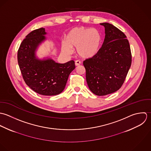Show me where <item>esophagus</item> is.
<instances>
[{
	"label": "esophagus",
	"mask_w": 151,
	"mask_h": 151,
	"mask_svg": "<svg viewBox=\"0 0 151 151\" xmlns=\"http://www.w3.org/2000/svg\"><path fill=\"white\" fill-rule=\"evenodd\" d=\"M81 65V61L79 60H76L75 61V65L76 66H79Z\"/></svg>",
	"instance_id": "1"
}]
</instances>
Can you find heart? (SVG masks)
Masks as SVG:
<instances>
[{
	"label": "heart",
	"mask_w": 151,
	"mask_h": 151,
	"mask_svg": "<svg viewBox=\"0 0 151 151\" xmlns=\"http://www.w3.org/2000/svg\"><path fill=\"white\" fill-rule=\"evenodd\" d=\"M65 40L66 43L62 45L63 51L70 54L72 48H76V52L81 57L89 58L98 52L101 37L100 32L96 29L78 27L68 32Z\"/></svg>",
	"instance_id": "obj_1"
}]
</instances>
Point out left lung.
<instances>
[{"mask_svg":"<svg viewBox=\"0 0 151 151\" xmlns=\"http://www.w3.org/2000/svg\"><path fill=\"white\" fill-rule=\"evenodd\" d=\"M100 24L105 28L104 42L94 56L83 61V65L89 89L97 96H105L122 86L132 56L128 40L123 32L108 23Z\"/></svg>","mask_w":151,"mask_h":151,"instance_id":"obj_1","label":"left lung"}]
</instances>
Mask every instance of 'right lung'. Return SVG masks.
I'll list each match as a JSON object with an SVG mask.
<instances>
[{"label":"right lung","instance_id":"right-lung-1","mask_svg":"<svg viewBox=\"0 0 151 151\" xmlns=\"http://www.w3.org/2000/svg\"><path fill=\"white\" fill-rule=\"evenodd\" d=\"M46 34L44 28L30 32L20 45L17 60L23 79L32 91L41 95L55 96L64 90L75 65L73 60L59 63L51 58L36 57V50L45 40Z\"/></svg>","mask_w":151,"mask_h":151}]
</instances>
